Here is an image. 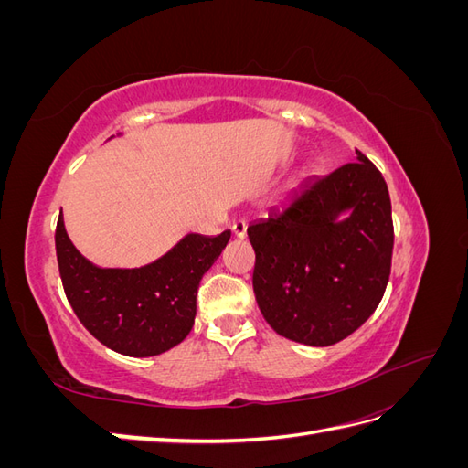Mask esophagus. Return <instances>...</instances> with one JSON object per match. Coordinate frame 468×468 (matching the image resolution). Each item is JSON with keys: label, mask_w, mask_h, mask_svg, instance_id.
<instances>
[{"label": "esophagus", "mask_w": 468, "mask_h": 468, "mask_svg": "<svg viewBox=\"0 0 468 468\" xmlns=\"http://www.w3.org/2000/svg\"><path fill=\"white\" fill-rule=\"evenodd\" d=\"M232 234H234L236 238H246V234H248V224H246L244 220H236V222L232 224Z\"/></svg>", "instance_id": "obj_1"}]
</instances>
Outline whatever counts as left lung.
Instances as JSON below:
<instances>
[{"instance_id":"1","label":"left lung","mask_w":468,"mask_h":468,"mask_svg":"<svg viewBox=\"0 0 468 468\" xmlns=\"http://www.w3.org/2000/svg\"><path fill=\"white\" fill-rule=\"evenodd\" d=\"M356 160L304 181L248 226L258 306L292 342H342L385 294L394 244L388 187L359 150Z\"/></svg>"}]
</instances>
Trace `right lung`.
<instances>
[{"instance_id": "obj_1", "label": "right lung", "mask_w": 468, "mask_h": 468, "mask_svg": "<svg viewBox=\"0 0 468 468\" xmlns=\"http://www.w3.org/2000/svg\"><path fill=\"white\" fill-rule=\"evenodd\" d=\"M229 239L230 230L218 236L189 232L146 265L99 267L72 244L60 215L56 256L68 303L88 332L121 356L152 357L191 332L197 289Z\"/></svg>"}]
</instances>
